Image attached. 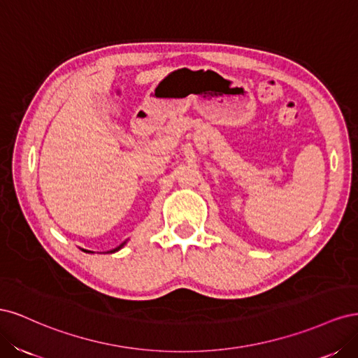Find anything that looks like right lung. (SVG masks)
<instances>
[{
    "instance_id": "right-lung-1",
    "label": "right lung",
    "mask_w": 358,
    "mask_h": 358,
    "mask_svg": "<svg viewBox=\"0 0 358 358\" xmlns=\"http://www.w3.org/2000/svg\"><path fill=\"white\" fill-rule=\"evenodd\" d=\"M124 245H125V242H124V243H121V245H119V246H117V248H115V249H112V251H109V252H116V251H119V249H121V248H122V246H124ZM83 251H85V252H90V251H86V249H83Z\"/></svg>"
}]
</instances>
